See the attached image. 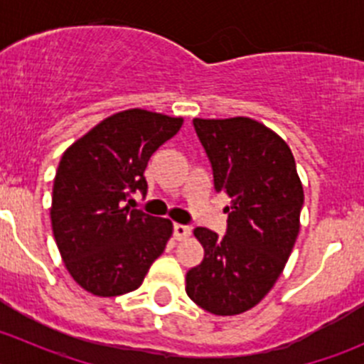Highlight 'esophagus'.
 <instances>
[{
    "instance_id": "1",
    "label": "esophagus",
    "mask_w": 364,
    "mask_h": 364,
    "mask_svg": "<svg viewBox=\"0 0 364 364\" xmlns=\"http://www.w3.org/2000/svg\"><path fill=\"white\" fill-rule=\"evenodd\" d=\"M190 234V227L188 225H181V223H174V240L181 241L185 237H188Z\"/></svg>"
}]
</instances>
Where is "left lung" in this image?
<instances>
[{
	"label": "left lung",
	"instance_id": "1",
	"mask_svg": "<svg viewBox=\"0 0 364 364\" xmlns=\"http://www.w3.org/2000/svg\"><path fill=\"white\" fill-rule=\"evenodd\" d=\"M213 167L216 192H225L223 237L193 230L204 248L186 273V294L209 314L237 315L260 303L277 284L299 234L304 193L287 142L250 117L193 119Z\"/></svg>",
	"mask_w": 364,
	"mask_h": 364
}]
</instances>
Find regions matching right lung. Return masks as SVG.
Returning <instances> with one entry per match:
<instances>
[{
  "mask_svg": "<svg viewBox=\"0 0 364 364\" xmlns=\"http://www.w3.org/2000/svg\"><path fill=\"white\" fill-rule=\"evenodd\" d=\"M183 117L128 109L105 117L63 153L53 186L54 240L73 280L93 296L141 287L172 236V222L130 209L148 192L153 153L174 137Z\"/></svg>",
  "mask_w": 364,
  "mask_h": 364,
  "instance_id": "1",
  "label": "right lung"
}]
</instances>
